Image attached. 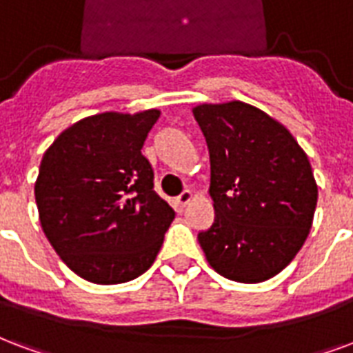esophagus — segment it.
<instances>
[{
    "label": "esophagus",
    "instance_id": "esophagus-1",
    "mask_svg": "<svg viewBox=\"0 0 353 353\" xmlns=\"http://www.w3.org/2000/svg\"><path fill=\"white\" fill-rule=\"evenodd\" d=\"M190 200H192V190H189V189H185L183 192L177 196V202H179V205H181V208H185V205H187Z\"/></svg>",
    "mask_w": 353,
    "mask_h": 353
}]
</instances>
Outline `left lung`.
Listing matches in <instances>:
<instances>
[{
    "instance_id": "left-lung-1",
    "label": "left lung",
    "mask_w": 353,
    "mask_h": 353,
    "mask_svg": "<svg viewBox=\"0 0 353 353\" xmlns=\"http://www.w3.org/2000/svg\"><path fill=\"white\" fill-rule=\"evenodd\" d=\"M211 163L215 223L198 234L208 262L236 283H263L309 236L318 185L290 130L241 101L192 108Z\"/></svg>"
}]
</instances>
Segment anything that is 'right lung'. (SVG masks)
<instances>
[{"instance_id": "right-lung-1", "label": "right lung", "mask_w": 353, "mask_h": 353, "mask_svg": "<svg viewBox=\"0 0 353 353\" xmlns=\"http://www.w3.org/2000/svg\"><path fill=\"white\" fill-rule=\"evenodd\" d=\"M159 116L151 108L83 117L41 161L35 200L44 236L90 283H127L150 270L176 216L153 190V168L142 155Z\"/></svg>"}]
</instances>
